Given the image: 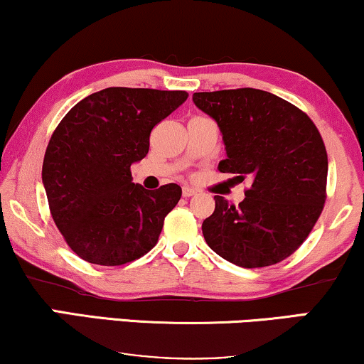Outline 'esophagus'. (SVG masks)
Returning <instances> with one entry per match:
<instances>
[{
	"label": "esophagus",
	"instance_id": "1",
	"mask_svg": "<svg viewBox=\"0 0 364 364\" xmlns=\"http://www.w3.org/2000/svg\"><path fill=\"white\" fill-rule=\"evenodd\" d=\"M182 196H183V197H192V196H197V188H192V187H183V188H182Z\"/></svg>",
	"mask_w": 364,
	"mask_h": 364
}]
</instances>
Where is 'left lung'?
<instances>
[{"label":"left lung","mask_w":364,"mask_h":364,"mask_svg":"<svg viewBox=\"0 0 364 364\" xmlns=\"http://www.w3.org/2000/svg\"><path fill=\"white\" fill-rule=\"evenodd\" d=\"M220 129L218 171L252 186L238 205L215 196L202 223L207 245L243 268L275 265L305 242L323 210L328 157L311 119L275 94L243 87L193 92Z\"/></svg>","instance_id":"left-lung-1"}]
</instances>
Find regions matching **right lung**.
<instances>
[{"instance_id":"1","label":"right lung","mask_w":364,"mask_h":364,"mask_svg":"<svg viewBox=\"0 0 364 364\" xmlns=\"http://www.w3.org/2000/svg\"><path fill=\"white\" fill-rule=\"evenodd\" d=\"M186 91L107 87L84 97L54 131L43 186L54 223L89 263L116 267L156 245L182 188L147 191L131 166L149 152L154 126L187 101Z\"/></svg>"}]
</instances>
